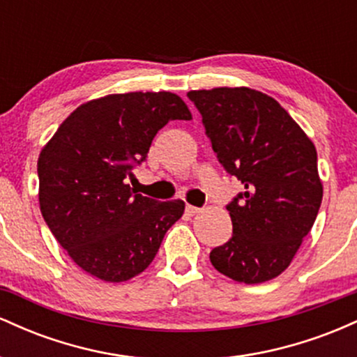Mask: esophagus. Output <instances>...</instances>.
<instances>
[{
    "mask_svg": "<svg viewBox=\"0 0 357 357\" xmlns=\"http://www.w3.org/2000/svg\"><path fill=\"white\" fill-rule=\"evenodd\" d=\"M199 211H202V210H199V208H196V206H191V204H186V215H190V216H195V215H198Z\"/></svg>",
    "mask_w": 357,
    "mask_h": 357,
    "instance_id": "34e87169",
    "label": "esophagus"
}]
</instances>
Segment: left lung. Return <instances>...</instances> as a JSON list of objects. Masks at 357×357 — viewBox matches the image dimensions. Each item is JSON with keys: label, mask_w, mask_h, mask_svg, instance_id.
Returning <instances> with one entry per match:
<instances>
[{"label": "left lung", "mask_w": 357, "mask_h": 357, "mask_svg": "<svg viewBox=\"0 0 357 357\" xmlns=\"http://www.w3.org/2000/svg\"><path fill=\"white\" fill-rule=\"evenodd\" d=\"M188 99L202 114L220 165L245 186L227 204L233 235L211 250L213 267L243 284L272 280L289 267L321 208L312 141L258 90H192Z\"/></svg>", "instance_id": "1"}]
</instances>
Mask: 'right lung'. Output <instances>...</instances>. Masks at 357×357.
I'll use <instances>...</instances> for the list:
<instances>
[{"mask_svg": "<svg viewBox=\"0 0 357 357\" xmlns=\"http://www.w3.org/2000/svg\"><path fill=\"white\" fill-rule=\"evenodd\" d=\"M190 119L176 93H114L73 110L43 147L40 210L82 270L126 282L149 267L184 203L136 195L127 178L146 161L159 129Z\"/></svg>", "mask_w": 357, "mask_h": 357, "instance_id": "right-lung-1", "label": "right lung"}]
</instances>
